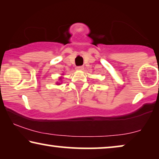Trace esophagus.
<instances>
[{
	"label": "esophagus",
	"mask_w": 159,
	"mask_h": 159,
	"mask_svg": "<svg viewBox=\"0 0 159 159\" xmlns=\"http://www.w3.org/2000/svg\"><path fill=\"white\" fill-rule=\"evenodd\" d=\"M76 70H84V67H83V66L77 67Z\"/></svg>",
	"instance_id": "esophagus-1"
}]
</instances>
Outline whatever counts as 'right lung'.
Returning a JSON list of instances; mask_svg holds the SVG:
<instances>
[{"label": "right lung", "instance_id": "add662e5", "mask_svg": "<svg viewBox=\"0 0 159 159\" xmlns=\"http://www.w3.org/2000/svg\"><path fill=\"white\" fill-rule=\"evenodd\" d=\"M61 75H63V74H62ZM62 76H60V77L59 78V80H60V81L56 82V84H57V85H60V84H61V79H62Z\"/></svg>", "mask_w": 159, "mask_h": 159}]
</instances>
